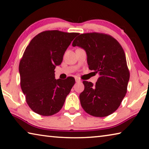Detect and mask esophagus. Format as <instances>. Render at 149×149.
Listing matches in <instances>:
<instances>
[{
    "label": "esophagus",
    "mask_w": 149,
    "mask_h": 149,
    "mask_svg": "<svg viewBox=\"0 0 149 149\" xmlns=\"http://www.w3.org/2000/svg\"><path fill=\"white\" fill-rule=\"evenodd\" d=\"M75 82H76V83H78V82H80L81 81V79H79V77H75Z\"/></svg>",
    "instance_id": "obj_1"
}]
</instances>
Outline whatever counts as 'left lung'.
<instances>
[{
    "instance_id": "left-lung-1",
    "label": "left lung",
    "mask_w": 149,
    "mask_h": 149,
    "mask_svg": "<svg viewBox=\"0 0 149 149\" xmlns=\"http://www.w3.org/2000/svg\"><path fill=\"white\" fill-rule=\"evenodd\" d=\"M73 47L86 51L91 70L99 73L96 85L84 81V91L79 95L81 105L88 114L105 117L116 110L127 93L130 72L125 52L116 39L100 33L79 35Z\"/></svg>"
}]
</instances>
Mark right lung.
<instances>
[{"label":"right lung","instance_id":"1","mask_svg":"<svg viewBox=\"0 0 149 149\" xmlns=\"http://www.w3.org/2000/svg\"><path fill=\"white\" fill-rule=\"evenodd\" d=\"M78 33L49 30L34 37L19 65L20 85L27 104L37 114L49 116L61 110L75 84L73 77L56 79L54 69Z\"/></svg>","mask_w":149,"mask_h":149}]
</instances>
